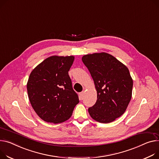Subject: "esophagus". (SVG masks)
Here are the masks:
<instances>
[{
	"instance_id": "34e87169",
	"label": "esophagus",
	"mask_w": 159,
	"mask_h": 159,
	"mask_svg": "<svg viewBox=\"0 0 159 159\" xmlns=\"http://www.w3.org/2000/svg\"><path fill=\"white\" fill-rule=\"evenodd\" d=\"M79 95H80V98L81 100H82L83 98H84V91H82V92L80 93Z\"/></svg>"
}]
</instances>
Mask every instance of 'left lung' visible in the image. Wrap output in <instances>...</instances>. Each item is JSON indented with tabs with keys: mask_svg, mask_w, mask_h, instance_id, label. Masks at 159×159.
<instances>
[{
	"mask_svg": "<svg viewBox=\"0 0 159 159\" xmlns=\"http://www.w3.org/2000/svg\"><path fill=\"white\" fill-rule=\"evenodd\" d=\"M82 62L89 71L97 91V100L88 109L100 123L114 121L123 114L132 98L133 80L128 68L105 52L84 55Z\"/></svg>",
	"mask_w": 159,
	"mask_h": 159,
	"instance_id": "left-lung-1",
	"label": "left lung"
}]
</instances>
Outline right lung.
Returning a JSON list of instances; mask_svg holds the SVG:
<instances>
[{"mask_svg":"<svg viewBox=\"0 0 159 159\" xmlns=\"http://www.w3.org/2000/svg\"><path fill=\"white\" fill-rule=\"evenodd\" d=\"M74 56H50L31 71L27 84L30 104L39 117L48 123L68 120L79 103L68 75Z\"/></svg>","mask_w":159,"mask_h":159,"instance_id":"1","label":"right lung"}]
</instances>
